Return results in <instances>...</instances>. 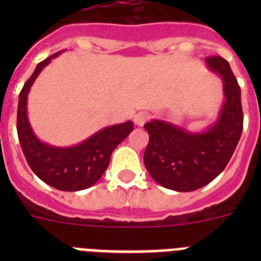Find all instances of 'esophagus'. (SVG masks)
Returning a JSON list of instances; mask_svg holds the SVG:
<instances>
[{"mask_svg":"<svg viewBox=\"0 0 261 261\" xmlns=\"http://www.w3.org/2000/svg\"><path fill=\"white\" fill-rule=\"evenodd\" d=\"M150 119V115L147 114V112H138L137 115H135L133 120H135V123L137 124L138 126H142L145 123H146L147 120Z\"/></svg>","mask_w":261,"mask_h":261,"instance_id":"1","label":"esophagus"}]
</instances>
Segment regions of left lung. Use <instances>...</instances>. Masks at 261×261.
Instances as JSON below:
<instances>
[{
	"mask_svg": "<svg viewBox=\"0 0 261 261\" xmlns=\"http://www.w3.org/2000/svg\"><path fill=\"white\" fill-rule=\"evenodd\" d=\"M205 62L223 82L225 103L216 123L204 132H190L163 120L144 125L149 133L145 167L156 183L177 192L199 190L216 179L229 163L243 130L241 87L229 62L221 56L206 57Z\"/></svg>",
	"mask_w": 261,
	"mask_h": 261,
	"instance_id": "1",
	"label": "left lung"
}]
</instances>
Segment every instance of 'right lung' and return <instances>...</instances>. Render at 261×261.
Segmentation results:
<instances>
[{"label":"right lung","mask_w":261,"mask_h":261,"mask_svg":"<svg viewBox=\"0 0 261 261\" xmlns=\"http://www.w3.org/2000/svg\"><path fill=\"white\" fill-rule=\"evenodd\" d=\"M57 52L39 62L19 94L17 132L27 163L39 179L66 192L86 190L100 179L110 165L115 147L133 130L132 121L106 126L85 141L70 147H57L41 142L32 130L27 116V96L40 71L57 57Z\"/></svg>","instance_id":"1"}]
</instances>
